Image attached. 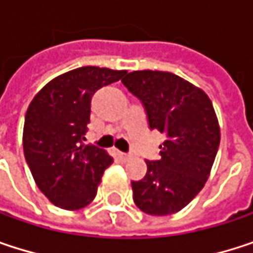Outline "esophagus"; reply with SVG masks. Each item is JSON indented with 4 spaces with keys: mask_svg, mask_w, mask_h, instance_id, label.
<instances>
[{
    "mask_svg": "<svg viewBox=\"0 0 253 253\" xmlns=\"http://www.w3.org/2000/svg\"><path fill=\"white\" fill-rule=\"evenodd\" d=\"M117 155L120 157V160H123V161H128L131 157L130 155H127V154H125V152H117Z\"/></svg>",
    "mask_w": 253,
    "mask_h": 253,
    "instance_id": "esophagus-1",
    "label": "esophagus"
}]
</instances>
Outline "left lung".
Returning a JSON list of instances; mask_svg holds the SVG:
<instances>
[{
    "label": "left lung",
    "mask_w": 253,
    "mask_h": 253,
    "mask_svg": "<svg viewBox=\"0 0 253 253\" xmlns=\"http://www.w3.org/2000/svg\"><path fill=\"white\" fill-rule=\"evenodd\" d=\"M122 82L142 101L149 127L167 134L160 161H146V176L131 181L133 201L149 215L178 212L205 186L220 146L212 102L201 87L169 72L137 70Z\"/></svg>",
    "instance_id": "8db88e82"
}]
</instances>
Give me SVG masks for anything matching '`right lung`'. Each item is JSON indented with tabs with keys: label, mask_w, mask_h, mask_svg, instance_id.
Instances as JSON below:
<instances>
[{
	"label": "right lung",
	"mask_w": 253,
	"mask_h": 253,
	"mask_svg": "<svg viewBox=\"0 0 253 253\" xmlns=\"http://www.w3.org/2000/svg\"><path fill=\"white\" fill-rule=\"evenodd\" d=\"M126 70L79 67L54 77L26 111L23 151L39 190L55 207L75 211L89 205L113 157L84 145L92 95L120 80Z\"/></svg>",
	"instance_id": "1"
}]
</instances>
